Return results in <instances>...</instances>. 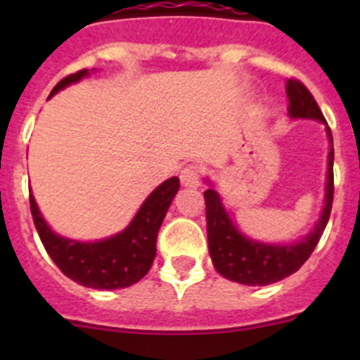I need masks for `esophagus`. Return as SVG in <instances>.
Returning <instances> with one entry per match:
<instances>
[{
  "label": "esophagus",
  "mask_w": 360,
  "mask_h": 360,
  "mask_svg": "<svg viewBox=\"0 0 360 360\" xmlns=\"http://www.w3.org/2000/svg\"><path fill=\"white\" fill-rule=\"evenodd\" d=\"M200 178H202V165L189 164L180 171V182L186 187L200 186Z\"/></svg>",
  "instance_id": "1"
}]
</instances>
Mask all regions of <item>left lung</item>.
I'll use <instances>...</instances> for the list:
<instances>
[{"label": "left lung", "instance_id": "left-lung-1", "mask_svg": "<svg viewBox=\"0 0 360 360\" xmlns=\"http://www.w3.org/2000/svg\"><path fill=\"white\" fill-rule=\"evenodd\" d=\"M287 94L288 103H290L288 113L292 117H304V119H317L321 122H326L314 95L299 79H288ZM328 136L332 141L330 128ZM203 196H205L209 254H211L214 269L219 274L231 281L250 285V287H256V285L263 287V285L281 281L283 278L294 274L303 266V263L316 249L317 241L323 236L324 227L328 224L333 202V146L330 148L328 155L326 205H324L316 229L299 243L263 245L249 240L232 225L214 189H207Z\"/></svg>", "mask_w": 360, "mask_h": 360}]
</instances>
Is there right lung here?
Here are the masks:
<instances>
[{
  "instance_id": "obj_1",
  "label": "right lung",
  "mask_w": 360,
  "mask_h": 360,
  "mask_svg": "<svg viewBox=\"0 0 360 360\" xmlns=\"http://www.w3.org/2000/svg\"><path fill=\"white\" fill-rule=\"evenodd\" d=\"M84 75H88V70L70 73L57 82L50 95L72 82H77ZM178 189L180 180L176 176L165 180L142 203L141 211L136 212L128 227L117 236L97 243H77L53 234L44 224L32 195L30 212L44 249L66 278L84 287L113 290L131 287L133 283L141 281L149 272L153 259L157 256L158 229Z\"/></svg>"
}]
</instances>
